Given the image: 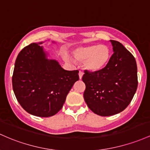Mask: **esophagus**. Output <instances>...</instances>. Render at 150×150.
Masks as SVG:
<instances>
[{
    "mask_svg": "<svg viewBox=\"0 0 150 150\" xmlns=\"http://www.w3.org/2000/svg\"><path fill=\"white\" fill-rule=\"evenodd\" d=\"M83 73L82 71H79V79H82V76H83Z\"/></svg>",
    "mask_w": 150,
    "mask_h": 150,
    "instance_id": "esophagus-1",
    "label": "esophagus"
}]
</instances>
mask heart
<instances>
[{
    "mask_svg": "<svg viewBox=\"0 0 150 150\" xmlns=\"http://www.w3.org/2000/svg\"><path fill=\"white\" fill-rule=\"evenodd\" d=\"M73 56L79 62L84 61V67L89 71L98 72L103 69L111 57L110 48L103 45L80 47L73 51Z\"/></svg>",
    "mask_w": 150,
    "mask_h": 150,
    "instance_id": "b5f03b06",
    "label": "heart"
}]
</instances>
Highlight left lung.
Here are the masks:
<instances>
[{
    "mask_svg": "<svg viewBox=\"0 0 150 150\" xmlns=\"http://www.w3.org/2000/svg\"><path fill=\"white\" fill-rule=\"evenodd\" d=\"M114 53L109 63L98 72L84 71L83 98L94 113L110 116L128 106L137 88L135 59L119 42L110 40Z\"/></svg>",
    "mask_w": 150,
    "mask_h": 150,
    "instance_id": "8db88e82",
    "label": "left lung"
}]
</instances>
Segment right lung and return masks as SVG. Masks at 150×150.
I'll list each match as a JSON object with an SVG mask.
<instances>
[{"label":"right lung","instance_id":"add662e5","mask_svg":"<svg viewBox=\"0 0 150 150\" xmlns=\"http://www.w3.org/2000/svg\"><path fill=\"white\" fill-rule=\"evenodd\" d=\"M79 79L78 70H64L56 60L47 59L42 47L33 43L18 54L12 83L23 108L33 115L46 117L61 110Z\"/></svg>","mask_w":150,"mask_h":150}]
</instances>
